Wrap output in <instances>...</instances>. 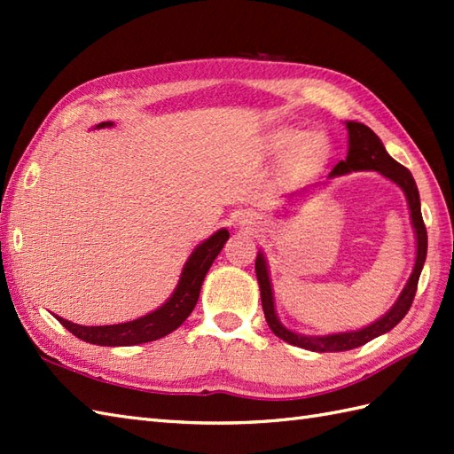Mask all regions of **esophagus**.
I'll return each instance as SVG.
<instances>
[{
    "instance_id": "esophagus-1",
    "label": "esophagus",
    "mask_w": 454,
    "mask_h": 454,
    "mask_svg": "<svg viewBox=\"0 0 454 454\" xmlns=\"http://www.w3.org/2000/svg\"><path fill=\"white\" fill-rule=\"evenodd\" d=\"M238 222H239V224H242V226L252 230V228H255V226L259 224V216H257V215H252V212H244V215L239 216Z\"/></svg>"
}]
</instances>
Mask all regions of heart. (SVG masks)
Returning a JSON list of instances; mask_svg holds the SVG:
<instances>
[{
  "instance_id": "heart-1",
  "label": "heart",
  "mask_w": 454,
  "mask_h": 454,
  "mask_svg": "<svg viewBox=\"0 0 454 454\" xmlns=\"http://www.w3.org/2000/svg\"><path fill=\"white\" fill-rule=\"evenodd\" d=\"M296 130H281L275 134L273 144L275 148H286L296 140ZM327 153V142L320 134H310L301 140V144L294 148L293 153V163L294 166H308V163H316L325 158Z\"/></svg>"
}]
</instances>
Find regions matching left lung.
I'll return each mask as SVG.
<instances>
[{
    "label": "left lung",
    "mask_w": 454,
    "mask_h": 454,
    "mask_svg": "<svg viewBox=\"0 0 454 454\" xmlns=\"http://www.w3.org/2000/svg\"><path fill=\"white\" fill-rule=\"evenodd\" d=\"M347 130H349V152H347V158L341 160L333 171L330 173V177L335 176H343V173L349 171H363V169H374L382 173L384 177H388L390 181L396 183L403 189L408 197V205L411 210V222L413 228H416V236H418V257H416V265H413V273L410 277V281L403 288L400 298L390 308V312L387 316H382L379 322L371 324L369 327H363L359 332H347V333H335V335H324V337H308L294 333L291 330H286L281 322L277 320L275 314V304H273V291H271V281H269V273L265 267V257L263 254H259L255 259V275L259 281V291H262V306H263V314L265 320L271 327V332L281 337L283 341L302 347V349L308 351H317V353H335V351H349L355 349V347H361L364 343H369L374 337H379L382 333L390 332L394 325H398L402 322V317L408 314L410 306L413 302V296H416L418 291V281L421 275L423 263H426L427 257V230L426 224H423V216H421V205H419V191L416 181H413L411 173L408 168H403L402 163L396 160H392L387 150H384L380 138L376 134L364 127L363 122H347Z\"/></svg>",
    "instance_id": "obj_1"
}]
</instances>
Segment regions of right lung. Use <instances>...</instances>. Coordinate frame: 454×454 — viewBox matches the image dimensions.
Wrapping results in <instances>:
<instances>
[{
  "label": "right lung",
  "mask_w": 454,
  "mask_h": 454,
  "mask_svg": "<svg viewBox=\"0 0 454 454\" xmlns=\"http://www.w3.org/2000/svg\"><path fill=\"white\" fill-rule=\"evenodd\" d=\"M111 124L113 122H99L98 129L111 127ZM228 238V230L222 228L192 252L189 262L183 267L176 293H173L169 301L161 308H158L156 312L138 317V320L134 322L117 325H78L56 316L58 322H60L67 332L78 337V340L93 345L124 347L156 341L160 337H166L173 330H177L192 312V308H195L199 301L200 285L205 281L212 262H215L216 255L220 254V249L224 247Z\"/></svg>",
  "instance_id": "obj_1"
}]
</instances>
